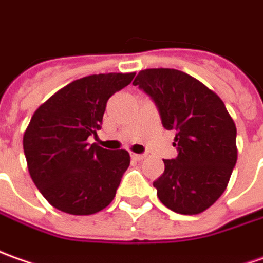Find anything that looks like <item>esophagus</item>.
Instances as JSON below:
<instances>
[{
    "mask_svg": "<svg viewBox=\"0 0 263 263\" xmlns=\"http://www.w3.org/2000/svg\"><path fill=\"white\" fill-rule=\"evenodd\" d=\"M131 157L134 158V160H135V161H142V160L145 158L146 155L145 154H132Z\"/></svg>",
    "mask_w": 263,
    "mask_h": 263,
    "instance_id": "esophagus-1",
    "label": "esophagus"
}]
</instances>
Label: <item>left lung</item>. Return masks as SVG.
Wrapping results in <instances>:
<instances>
[{
	"mask_svg": "<svg viewBox=\"0 0 263 263\" xmlns=\"http://www.w3.org/2000/svg\"><path fill=\"white\" fill-rule=\"evenodd\" d=\"M134 86L158 108L162 126L176 131L177 157L164 160L157 196L180 214H199L226 190L237 160L236 126L213 90L176 69H146Z\"/></svg>",
	"mask_w": 263,
	"mask_h": 263,
	"instance_id": "8db88e82",
	"label": "left lung"
}]
</instances>
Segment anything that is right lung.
<instances>
[{
    "instance_id": "add662e5",
    "label": "right lung",
    "mask_w": 263,
    "mask_h": 263,
    "mask_svg": "<svg viewBox=\"0 0 263 263\" xmlns=\"http://www.w3.org/2000/svg\"><path fill=\"white\" fill-rule=\"evenodd\" d=\"M134 76L106 73L74 80L34 112L23 138L27 167L35 187L57 210L87 216L115 197L129 154L90 145L87 138L98 137L109 98Z\"/></svg>"
}]
</instances>
